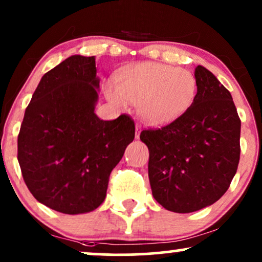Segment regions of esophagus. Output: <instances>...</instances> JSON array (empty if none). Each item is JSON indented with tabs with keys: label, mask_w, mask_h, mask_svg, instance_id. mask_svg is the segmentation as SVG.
Listing matches in <instances>:
<instances>
[{
	"label": "esophagus",
	"mask_w": 262,
	"mask_h": 262,
	"mask_svg": "<svg viewBox=\"0 0 262 262\" xmlns=\"http://www.w3.org/2000/svg\"><path fill=\"white\" fill-rule=\"evenodd\" d=\"M136 138H139V135H141V131H142V125L141 124H136Z\"/></svg>",
	"instance_id": "esophagus-1"
}]
</instances>
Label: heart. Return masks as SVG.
Masks as SVG:
<instances>
[{
  "mask_svg": "<svg viewBox=\"0 0 262 262\" xmlns=\"http://www.w3.org/2000/svg\"><path fill=\"white\" fill-rule=\"evenodd\" d=\"M196 78L188 70L160 62L131 64L118 74V86L107 83L106 93L118 104H137L138 112L152 124L171 121L191 106Z\"/></svg>",
  "mask_w": 262,
  "mask_h": 262,
  "instance_id": "heart-1",
  "label": "heart"
}]
</instances>
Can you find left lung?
<instances>
[{"label": "left lung", "mask_w": 262, "mask_h": 262, "mask_svg": "<svg viewBox=\"0 0 262 262\" xmlns=\"http://www.w3.org/2000/svg\"><path fill=\"white\" fill-rule=\"evenodd\" d=\"M195 78L191 106L171 123L139 136L149 149L152 196L176 213L218 201L239 162L241 119L230 91L202 66L195 69Z\"/></svg>", "instance_id": "obj_1"}]
</instances>
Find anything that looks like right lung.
I'll list each match as a JSON object with an SVG mask.
<instances>
[{
	"instance_id": "1",
	"label": "right lung",
	"mask_w": 262,
	"mask_h": 262,
	"mask_svg": "<svg viewBox=\"0 0 262 262\" xmlns=\"http://www.w3.org/2000/svg\"><path fill=\"white\" fill-rule=\"evenodd\" d=\"M94 56H70L47 72L26 107L18 161L33 198L64 214L96 209L112 169L135 138L127 114L101 120Z\"/></svg>"
}]
</instances>
